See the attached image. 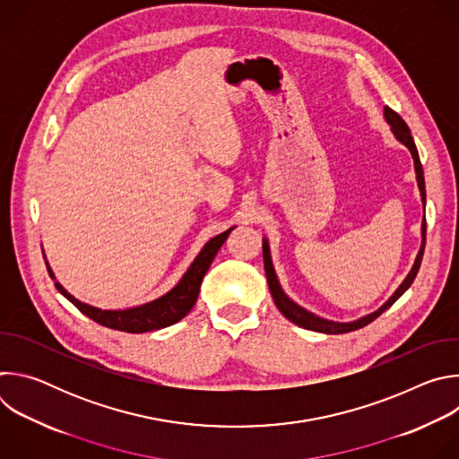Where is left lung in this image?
Instances as JSON below:
<instances>
[{
	"label": "left lung",
	"instance_id": "1",
	"mask_svg": "<svg viewBox=\"0 0 459 459\" xmlns=\"http://www.w3.org/2000/svg\"><path fill=\"white\" fill-rule=\"evenodd\" d=\"M383 116L386 119V123L390 125L392 128V134L396 136V140L400 143H403L411 154H412V160H414V170H416V181H418V186H420V194H421V204H423V211H425V204H427V194H425V178H423V167H421V161H420V154H418V149H416V143L412 140V134H411V128L409 125L403 121V117L394 112L392 108L385 107L383 110ZM425 232H427V223H425V218H423V223H421V247H420V252L416 255V261L414 265L411 269V273L407 274V278L403 280V283L396 289V292L392 294L377 310L356 319V321H347V323H340V321H333V319H325V317H319L308 310H305L303 307H299L298 303H294L281 289L280 285V280L276 276V271H274V265H273V257H271V247H269V239L264 238V264H265V274H267V283H269V289H271V294H273V299L276 303V307L280 308V312L289 319L292 321L294 325L298 326H303V329L307 331H314V333H323V334H345V333H351V331H358L361 329V326L368 325L370 321H374L381 312H385L392 303H394L414 281L418 271H420V265H421V257H423V250H425Z\"/></svg>",
	"mask_w": 459,
	"mask_h": 459
}]
</instances>
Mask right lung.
<instances>
[{
  "mask_svg": "<svg viewBox=\"0 0 459 459\" xmlns=\"http://www.w3.org/2000/svg\"><path fill=\"white\" fill-rule=\"evenodd\" d=\"M236 227H230L229 230L209 239L205 243V247L202 248V252L195 255V259L192 261L190 267L183 274V278L178 281V285L172 287L167 294H163L158 299H152L149 303L130 307V308L107 310V308H98V307H92L89 303L76 299L71 292L63 289L61 283L56 281V276L48 265V261H45V264H47V271H48L50 278L54 280L56 289L65 298H67L78 310H82L85 316H89L96 323L108 326V329H114V331H121V333H133V334L151 333V331H160V329H165V326L178 323L190 312L195 299H198L202 281L212 264V259L216 257L218 250L221 248V245L227 241L229 234ZM43 257H45V252H43Z\"/></svg>",
  "mask_w": 459,
  "mask_h": 459,
  "instance_id": "right-lung-1",
  "label": "right lung"
}]
</instances>
